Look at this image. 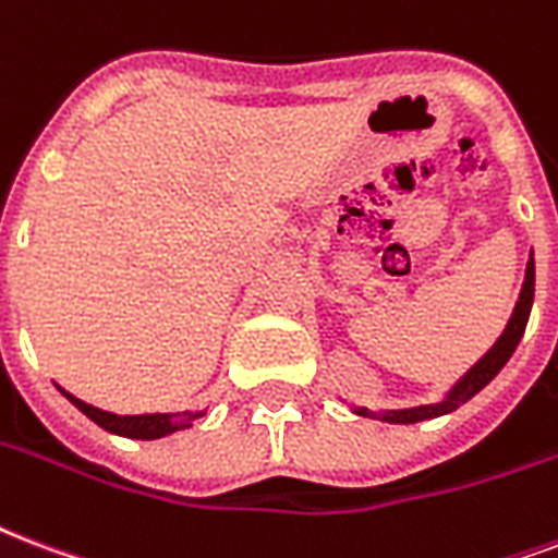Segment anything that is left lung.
<instances>
[{
	"mask_svg": "<svg viewBox=\"0 0 558 558\" xmlns=\"http://www.w3.org/2000/svg\"><path fill=\"white\" fill-rule=\"evenodd\" d=\"M533 295H535V263L533 254H530V263H526L524 283H521V295L515 301V310H512V318L506 322L504 333L497 336V342L488 348L486 354L480 356L477 363L471 365L462 377H459L453 386L448 389V395L436 403H421V407H407V410H365V407H354L356 415L363 418H377L389 421V424H418V421L439 418V415H448V412L459 410L462 403H468L480 389H486L488 383L495 380L500 368L509 363V356L515 354L518 342L526 330V322H530V310H533Z\"/></svg>",
	"mask_w": 558,
	"mask_h": 558,
	"instance_id": "8db88e82",
	"label": "left lung"
}]
</instances>
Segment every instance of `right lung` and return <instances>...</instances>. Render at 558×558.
Segmentation results:
<instances>
[{"label": "right lung", "instance_id": "right-lung-1", "mask_svg": "<svg viewBox=\"0 0 558 558\" xmlns=\"http://www.w3.org/2000/svg\"><path fill=\"white\" fill-rule=\"evenodd\" d=\"M61 389V386H58ZM63 392V389H61ZM66 401H72L78 407L84 415L90 421H96L101 430L117 433V436H125V439H163L169 433L186 430V427H193L195 418H202L207 415V410H195V412H146V415H117V412H105L99 407H93V403H84L75 395L63 392Z\"/></svg>", "mask_w": 558, "mask_h": 558}]
</instances>
